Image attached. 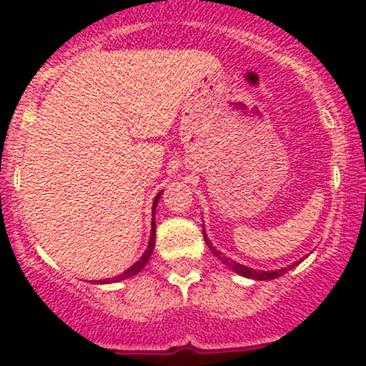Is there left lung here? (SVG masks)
Returning a JSON list of instances; mask_svg holds the SVG:
<instances>
[{"instance_id":"left-lung-1","label":"left lung","mask_w":366,"mask_h":366,"mask_svg":"<svg viewBox=\"0 0 366 366\" xmlns=\"http://www.w3.org/2000/svg\"><path fill=\"white\" fill-rule=\"evenodd\" d=\"M203 236H205V242H207V245H209V249H211V251H212V254H214V257L218 258V260H222L223 264H225V266H229V267H231V269L234 271V273L242 274V277H247V279H253V280H273V279H279L280 274L287 273V271L292 269V267H295L297 264H300V262H293L292 266L282 267V269H274V271H262V269H253V267H247V266H244V264H240V262L232 260V258H229V257H225V254H223V253H219L218 249H216L214 245L211 244V240H209V238H207V234H205V229H203Z\"/></svg>"}]
</instances>
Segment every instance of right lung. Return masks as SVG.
I'll list each match as a JSON object with an SVG mask.
<instances>
[{
  "label": "right lung",
  "mask_w": 366,
  "mask_h": 366,
  "mask_svg": "<svg viewBox=\"0 0 366 366\" xmlns=\"http://www.w3.org/2000/svg\"><path fill=\"white\" fill-rule=\"evenodd\" d=\"M161 194H163V190H161L157 196H155L154 199V205H152V232H150V240H148V247L147 251L143 253V257L139 258L137 262H135L134 266H130L126 271H122L121 274H117V277H113V279H104V280H97L95 284H109V282H119V280H126L130 279V277H135V274L139 273V271H143V267L147 266L148 260H150L152 257V251H154V245H155V207H157V202H159Z\"/></svg>",
  "instance_id": "add662e5"
}]
</instances>
